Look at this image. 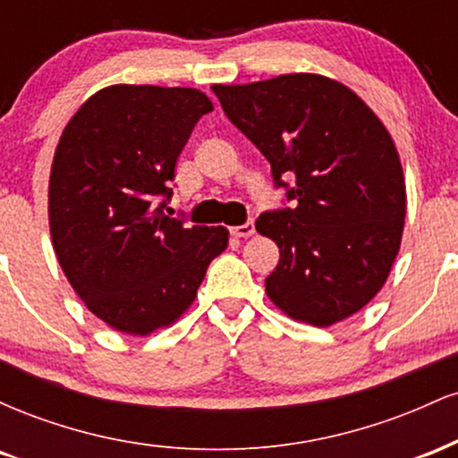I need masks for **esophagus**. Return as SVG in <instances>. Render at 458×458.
<instances>
[{"label": "esophagus", "mask_w": 458, "mask_h": 458, "mask_svg": "<svg viewBox=\"0 0 458 458\" xmlns=\"http://www.w3.org/2000/svg\"><path fill=\"white\" fill-rule=\"evenodd\" d=\"M230 233H233L234 236H239V239H247V236H251V234L256 233L254 222H247L243 225H234V228L230 230Z\"/></svg>", "instance_id": "obj_1"}]
</instances>
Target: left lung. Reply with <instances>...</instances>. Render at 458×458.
<instances>
[{
	"label": "left lung",
	"mask_w": 458,
	"mask_h": 458,
	"mask_svg": "<svg viewBox=\"0 0 458 458\" xmlns=\"http://www.w3.org/2000/svg\"><path fill=\"white\" fill-rule=\"evenodd\" d=\"M213 92L293 202L256 222L280 247L267 295L314 327L349 318L381 291L401 250L407 193L387 129L353 90L312 72Z\"/></svg>",
	"instance_id": "8db88e82"
}]
</instances>
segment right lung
I'll use <instances>...</instances> for the list:
<instances>
[{"label": "right lung", "instance_id": "1", "mask_svg": "<svg viewBox=\"0 0 458 458\" xmlns=\"http://www.w3.org/2000/svg\"><path fill=\"white\" fill-rule=\"evenodd\" d=\"M213 103L196 88L118 83L92 94L57 141L49 228L62 271L109 327L148 335L187 312L224 225L165 215L189 135Z\"/></svg>", "mask_w": 458, "mask_h": 458}]
</instances>
